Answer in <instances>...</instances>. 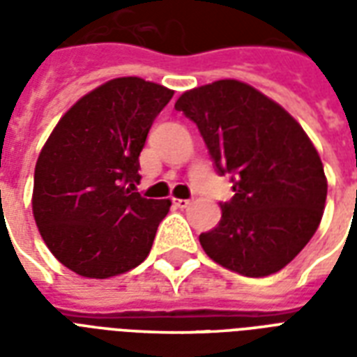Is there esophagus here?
Masks as SVG:
<instances>
[{"instance_id":"obj_1","label":"esophagus","mask_w":357,"mask_h":357,"mask_svg":"<svg viewBox=\"0 0 357 357\" xmlns=\"http://www.w3.org/2000/svg\"><path fill=\"white\" fill-rule=\"evenodd\" d=\"M174 206L179 207V209H185V207L190 206V200H181V198H179V200H174Z\"/></svg>"}]
</instances>
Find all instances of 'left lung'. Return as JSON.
<instances>
[{"instance_id":"8db88e82","label":"left lung","mask_w":357,"mask_h":357,"mask_svg":"<svg viewBox=\"0 0 357 357\" xmlns=\"http://www.w3.org/2000/svg\"><path fill=\"white\" fill-rule=\"evenodd\" d=\"M174 107L198 126L215 170L234 183L218 226L200 235L202 248L243 276L282 271L310 243L326 204L310 137L282 105L235 79L187 91Z\"/></svg>"}]
</instances>
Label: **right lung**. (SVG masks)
<instances>
[{
  "instance_id": "right-lung-1",
  "label": "right lung",
  "mask_w": 357,
  "mask_h": 357,
  "mask_svg": "<svg viewBox=\"0 0 357 357\" xmlns=\"http://www.w3.org/2000/svg\"><path fill=\"white\" fill-rule=\"evenodd\" d=\"M174 96L140 77H119L59 120L35 168L33 215L44 243L85 278L119 276L148 257L170 200L133 192L139 155Z\"/></svg>"
}]
</instances>
